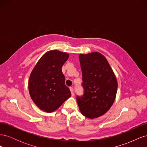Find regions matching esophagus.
Returning a JSON list of instances; mask_svg holds the SVG:
<instances>
[{
    "instance_id": "1",
    "label": "esophagus",
    "mask_w": 147,
    "mask_h": 147,
    "mask_svg": "<svg viewBox=\"0 0 147 147\" xmlns=\"http://www.w3.org/2000/svg\"><path fill=\"white\" fill-rule=\"evenodd\" d=\"M70 92H71V94H72V96H74V92L73 87H70Z\"/></svg>"
}]
</instances>
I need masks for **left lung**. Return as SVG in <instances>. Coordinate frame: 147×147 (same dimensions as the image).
<instances>
[{"label": "left lung", "instance_id": "left-lung-1", "mask_svg": "<svg viewBox=\"0 0 147 147\" xmlns=\"http://www.w3.org/2000/svg\"><path fill=\"white\" fill-rule=\"evenodd\" d=\"M83 94L77 96L83 115L95 118L105 114L113 105L117 92V78L105 57L97 52L79 56Z\"/></svg>", "mask_w": 147, "mask_h": 147}]
</instances>
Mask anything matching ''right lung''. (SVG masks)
Listing matches in <instances>:
<instances>
[{
  "mask_svg": "<svg viewBox=\"0 0 147 147\" xmlns=\"http://www.w3.org/2000/svg\"><path fill=\"white\" fill-rule=\"evenodd\" d=\"M68 58L66 53L49 51L42 56L30 74V96L38 107L46 112L56 110L71 96L62 72V67Z\"/></svg>",
  "mask_w": 147,
  "mask_h": 147,
  "instance_id": "right-lung-1",
  "label": "right lung"
}]
</instances>
